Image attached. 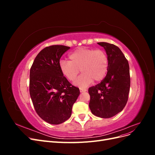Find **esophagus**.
I'll return each instance as SVG.
<instances>
[{
	"instance_id": "34e87169",
	"label": "esophagus",
	"mask_w": 155,
	"mask_h": 155,
	"mask_svg": "<svg viewBox=\"0 0 155 155\" xmlns=\"http://www.w3.org/2000/svg\"><path fill=\"white\" fill-rule=\"evenodd\" d=\"M87 90L86 89H83V88H80V92H86Z\"/></svg>"
}]
</instances>
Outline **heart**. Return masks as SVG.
<instances>
[{
	"mask_svg": "<svg viewBox=\"0 0 155 155\" xmlns=\"http://www.w3.org/2000/svg\"><path fill=\"white\" fill-rule=\"evenodd\" d=\"M69 61L61 60L59 63L60 71L68 80L73 81L79 72H82L74 84L85 88L94 80L100 81L106 76L108 70L107 55L102 50L79 48L69 55Z\"/></svg>",
	"mask_w": 155,
	"mask_h": 155,
	"instance_id": "1",
	"label": "heart"
}]
</instances>
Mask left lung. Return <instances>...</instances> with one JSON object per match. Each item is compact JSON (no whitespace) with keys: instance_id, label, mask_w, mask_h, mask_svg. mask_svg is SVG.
Masks as SVG:
<instances>
[{"instance_id":"8db88e82","label":"left lung","mask_w":155,"mask_h":155,"mask_svg":"<svg viewBox=\"0 0 155 155\" xmlns=\"http://www.w3.org/2000/svg\"><path fill=\"white\" fill-rule=\"evenodd\" d=\"M97 44L104 48L109 64L105 78L88 88L89 107L94 115L109 118L122 110L127 102L130 85L129 65L118 46L105 42Z\"/></svg>"}]
</instances>
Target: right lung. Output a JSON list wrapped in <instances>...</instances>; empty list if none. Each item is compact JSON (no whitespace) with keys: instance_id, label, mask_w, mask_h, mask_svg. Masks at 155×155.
Returning <instances> with one entry per match:
<instances>
[{"instance_id":"obj_1","label":"right lung","mask_w":155,"mask_h":155,"mask_svg":"<svg viewBox=\"0 0 155 155\" xmlns=\"http://www.w3.org/2000/svg\"><path fill=\"white\" fill-rule=\"evenodd\" d=\"M70 49L52 45L37 54L30 72V94L36 112L50 124L64 122L72 114V108L80 94L60 71L63 54Z\"/></svg>"}]
</instances>
